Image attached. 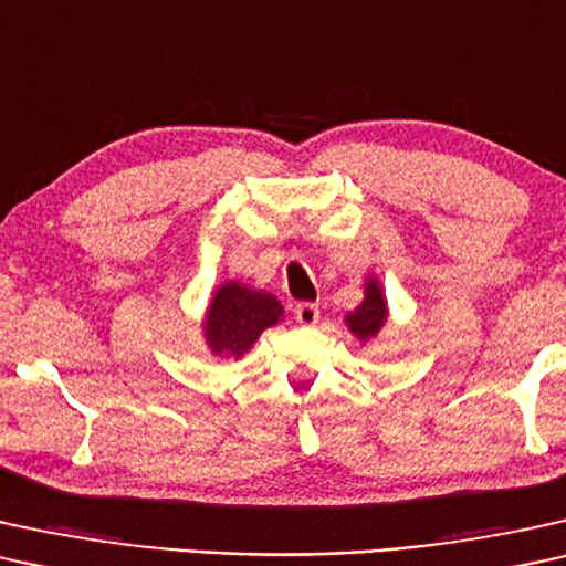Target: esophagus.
<instances>
[{
    "label": "esophagus",
    "instance_id": "obj_1",
    "mask_svg": "<svg viewBox=\"0 0 566 566\" xmlns=\"http://www.w3.org/2000/svg\"><path fill=\"white\" fill-rule=\"evenodd\" d=\"M295 318L297 323H303V326H315V323L321 321V307L315 303H300L295 307Z\"/></svg>",
    "mask_w": 566,
    "mask_h": 566
}]
</instances>
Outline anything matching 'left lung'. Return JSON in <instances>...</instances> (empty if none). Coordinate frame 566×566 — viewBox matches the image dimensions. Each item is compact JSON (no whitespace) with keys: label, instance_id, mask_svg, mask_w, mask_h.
Listing matches in <instances>:
<instances>
[{"label":"left lung","instance_id":"left-lung-1","mask_svg":"<svg viewBox=\"0 0 566 566\" xmlns=\"http://www.w3.org/2000/svg\"><path fill=\"white\" fill-rule=\"evenodd\" d=\"M386 321H388L386 292H382L378 279L367 276L365 279V300H361V303L354 307L352 313L344 315L346 328H349L352 334L359 338V344H367L380 334V328L386 326Z\"/></svg>","mask_w":566,"mask_h":566}]
</instances>
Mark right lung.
<instances>
[{"label": "right lung", "instance_id": "add662e5", "mask_svg": "<svg viewBox=\"0 0 566 566\" xmlns=\"http://www.w3.org/2000/svg\"><path fill=\"white\" fill-rule=\"evenodd\" d=\"M282 318L284 307L274 295L240 282H224L209 300L201 331L214 357L240 359L263 331Z\"/></svg>", "mask_w": 566, "mask_h": 566}]
</instances>
